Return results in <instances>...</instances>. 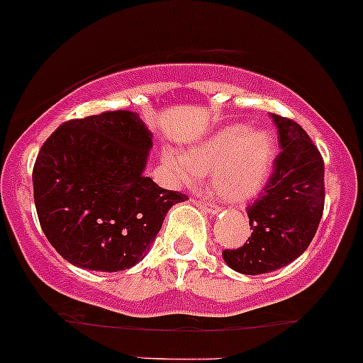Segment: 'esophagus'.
<instances>
[{"label": "esophagus", "mask_w": 363, "mask_h": 363, "mask_svg": "<svg viewBox=\"0 0 363 363\" xmlns=\"http://www.w3.org/2000/svg\"><path fill=\"white\" fill-rule=\"evenodd\" d=\"M194 201H196V205L200 206L203 212H208L212 215H217L218 212H220V208H218L217 205H213V203H210V201L201 200V198H194Z\"/></svg>", "instance_id": "1"}]
</instances>
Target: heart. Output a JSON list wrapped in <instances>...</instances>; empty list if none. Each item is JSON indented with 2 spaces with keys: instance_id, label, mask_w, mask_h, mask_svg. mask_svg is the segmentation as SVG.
<instances>
[{
  "instance_id": "heart-1",
  "label": "heart",
  "mask_w": 363,
  "mask_h": 363,
  "mask_svg": "<svg viewBox=\"0 0 363 363\" xmlns=\"http://www.w3.org/2000/svg\"><path fill=\"white\" fill-rule=\"evenodd\" d=\"M276 160V139L265 129L233 123L217 129L184 155L162 151V162L179 184L191 186L212 172V189L229 203L257 196L269 181Z\"/></svg>"
}]
</instances>
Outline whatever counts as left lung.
Returning <instances> with one entry per match:
<instances>
[{
    "instance_id": "obj_1",
    "label": "left lung",
    "mask_w": 363,
    "mask_h": 363,
    "mask_svg": "<svg viewBox=\"0 0 363 363\" xmlns=\"http://www.w3.org/2000/svg\"><path fill=\"white\" fill-rule=\"evenodd\" d=\"M281 151L264 193L248 205L252 236L236 250H224L225 264L246 276L274 272L308 248L324 212V160L291 118L272 113Z\"/></svg>"
}]
</instances>
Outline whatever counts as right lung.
I'll return each instance as SVG.
<instances>
[{
    "label": "right lung",
    "instance_id": "add662e5",
    "mask_svg": "<svg viewBox=\"0 0 363 363\" xmlns=\"http://www.w3.org/2000/svg\"><path fill=\"white\" fill-rule=\"evenodd\" d=\"M151 133L138 113L103 111L58 127L39 150L34 203L67 262L121 272L145 258L167 212L188 200L145 177Z\"/></svg>",
    "mask_w": 363,
    "mask_h": 363
}]
</instances>
